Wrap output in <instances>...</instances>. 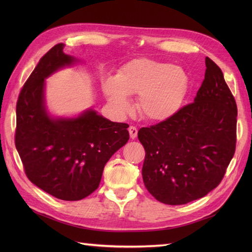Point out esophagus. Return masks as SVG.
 Masks as SVG:
<instances>
[{
  "label": "esophagus",
  "mask_w": 252,
  "mask_h": 252,
  "mask_svg": "<svg viewBox=\"0 0 252 252\" xmlns=\"http://www.w3.org/2000/svg\"><path fill=\"white\" fill-rule=\"evenodd\" d=\"M129 133H130V137L132 138V140H134V138L137 136V129H136V126H129Z\"/></svg>",
  "instance_id": "1"
}]
</instances>
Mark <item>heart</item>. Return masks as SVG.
Here are the masks:
<instances>
[{
    "label": "heart",
    "mask_w": 252,
    "mask_h": 252,
    "mask_svg": "<svg viewBox=\"0 0 252 252\" xmlns=\"http://www.w3.org/2000/svg\"><path fill=\"white\" fill-rule=\"evenodd\" d=\"M187 90V76L179 67L149 58H137L104 80L103 92L119 114L130 108V95H137L136 107L142 117L163 121L180 109Z\"/></svg>",
    "instance_id": "1"
}]
</instances>
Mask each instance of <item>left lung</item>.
<instances>
[{"label":"left lung","mask_w":252,"mask_h":252,"mask_svg":"<svg viewBox=\"0 0 252 252\" xmlns=\"http://www.w3.org/2000/svg\"><path fill=\"white\" fill-rule=\"evenodd\" d=\"M206 67L192 103L137 133L145 149L144 185L165 205L206 196L221 183L235 154L236 101L220 67L209 57Z\"/></svg>","instance_id":"obj_1"}]
</instances>
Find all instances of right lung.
Wrapping results in <instances>:
<instances>
[{"mask_svg":"<svg viewBox=\"0 0 252 252\" xmlns=\"http://www.w3.org/2000/svg\"><path fill=\"white\" fill-rule=\"evenodd\" d=\"M58 43L41 57L16 105L15 145L32 183L62 200H80L97 189L106 162L129 141V125L90 109L53 119L44 106V79L76 62Z\"/></svg>","mask_w":252,"mask_h":252,"instance_id":"1","label":"right lung"}]
</instances>
